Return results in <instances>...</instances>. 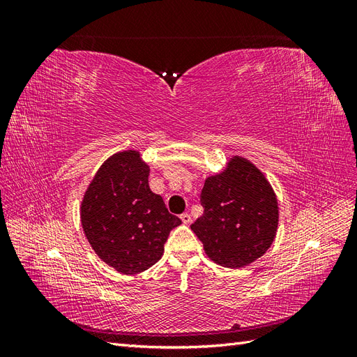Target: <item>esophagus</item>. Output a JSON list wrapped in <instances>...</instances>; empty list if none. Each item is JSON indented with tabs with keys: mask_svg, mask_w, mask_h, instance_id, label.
Returning a JSON list of instances; mask_svg holds the SVG:
<instances>
[{
	"mask_svg": "<svg viewBox=\"0 0 357 357\" xmlns=\"http://www.w3.org/2000/svg\"><path fill=\"white\" fill-rule=\"evenodd\" d=\"M180 219H181L183 223H186V225H189V223L192 222V218H190L189 213H183V214L180 215Z\"/></svg>",
	"mask_w": 357,
	"mask_h": 357,
	"instance_id": "1",
	"label": "esophagus"
}]
</instances>
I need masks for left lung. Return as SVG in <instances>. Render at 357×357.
Returning a JSON list of instances; mask_svg holds the SVG:
<instances>
[{
	"label": "left lung",
	"mask_w": 357,
	"mask_h": 357,
	"mask_svg": "<svg viewBox=\"0 0 357 357\" xmlns=\"http://www.w3.org/2000/svg\"><path fill=\"white\" fill-rule=\"evenodd\" d=\"M204 213L190 229L213 262L241 268L264 256L278 226V202L265 176L250 160L232 156L201 192Z\"/></svg>",
	"instance_id": "1"
}]
</instances>
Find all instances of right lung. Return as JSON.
I'll return each mask as SVG.
<instances>
[{
  "label": "right lung",
  "mask_w": 357,
  "mask_h": 357,
  "mask_svg": "<svg viewBox=\"0 0 357 357\" xmlns=\"http://www.w3.org/2000/svg\"><path fill=\"white\" fill-rule=\"evenodd\" d=\"M150 168L137 150L114 153L96 171L80 207L86 238L100 259L122 274H138L164 255L181 220L149 188Z\"/></svg>",
  "instance_id": "add662e5"
}]
</instances>
